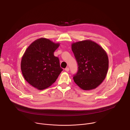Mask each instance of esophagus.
<instances>
[{
	"instance_id": "1",
	"label": "esophagus",
	"mask_w": 130,
	"mask_h": 130,
	"mask_svg": "<svg viewBox=\"0 0 130 130\" xmlns=\"http://www.w3.org/2000/svg\"><path fill=\"white\" fill-rule=\"evenodd\" d=\"M69 70V68L68 67H67L65 68V71H68Z\"/></svg>"
}]
</instances>
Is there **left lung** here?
<instances>
[{"label":"left lung","mask_w":130,"mask_h":130,"mask_svg":"<svg viewBox=\"0 0 130 130\" xmlns=\"http://www.w3.org/2000/svg\"><path fill=\"white\" fill-rule=\"evenodd\" d=\"M71 49L77 62L78 71L74 82L83 90L96 88L105 78L108 59L105 50L90 40L73 43Z\"/></svg>","instance_id":"8db88e82"}]
</instances>
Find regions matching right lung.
Here are the masks:
<instances>
[{
    "mask_svg": "<svg viewBox=\"0 0 130 130\" xmlns=\"http://www.w3.org/2000/svg\"><path fill=\"white\" fill-rule=\"evenodd\" d=\"M60 46L48 39L34 41L27 49L21 61L23 75L30 85L42 90L55 82L63 69L54 52Z\"/></svg>",
    "mask_w": 130,
    "mask_h": 130,
    "instance_id": "add662e5",
    "label": "right lung"
}]
</instances>
